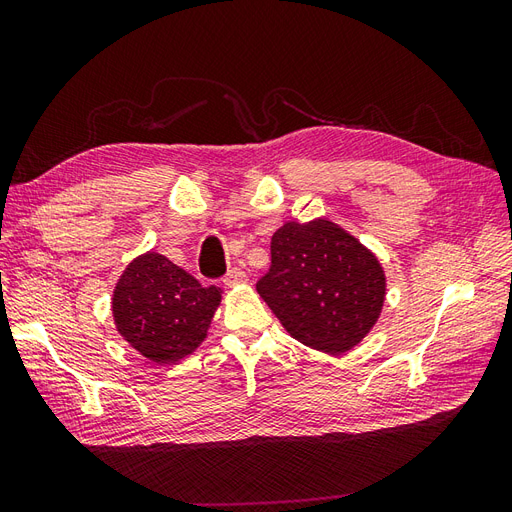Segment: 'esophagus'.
Instances as JSON below:
<instances>
[{"instance_id":"esophagus-1","label":"esophagus","mask_w":512,"mask_h":512,"mask_svg":"<svg viewBox=\"0 0 512 512\" xmlns=\"http://www.w3.org/2000/svg\"><path fill=\"white\" fill-rule=\"evenodd\" d=\"M245 280H247L245 271H243V269H239V267H235V269H230V271L226 273V277H224V284H226V286H237V284H243Z\"/></svg>"}]
</instances>
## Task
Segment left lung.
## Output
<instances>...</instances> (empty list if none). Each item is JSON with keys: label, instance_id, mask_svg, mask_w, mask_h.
Listing matches in <instances>:
<instances>
[{"label": "left lung", "instance_id": "left-lung-1", "mask_svg": "<svg viewBox=\"0 0 512 512\" xmlns=\"http://www.w3.org/2000/svg\"><path fill=\"white\" fill-rule=\"evenodd\" d=\"M256 290L297 342L342 354L376 324L386 277L378 258L337 224L286 222Z\"/></svg>", "mask_w": 512, "mask_h": 512}]
</instances>
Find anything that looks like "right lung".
<instances>
[{"label": "right lung", "instance_id": "obj_1", "mask_svg": "<svg viewBox=\"0 0 512 512\" xmlns=\"http://www.w3.org/2000/svg\"><path fill=\"white\" fill-rule=\"evenodd\" d=\"M222 290L203 286L166 256L147 252L121 273L113 316L126 342L153 363H175L207 337Z\"/></svg>", "mask_w": 512, "mask_h": 512}]
</instances>
